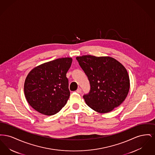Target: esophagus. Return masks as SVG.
<instances>
[{
  "mask_svg": "<svg viewBox=\"0 0 155 155\" xmlns=\"http://www.w3.org/2000/svg\"><path fill=\"white\" fill-rule=\"evenodd\" d=\"M76 92L77 93H78V94H80V93H81V92H82V89L81 88H78L77 90L76 91Z\"/></svg>",
  "mask_w": 155,
  "mask_h": 155,
  "instance_id": "obj_1",
  "label": "esophagus"
}]
</instances>
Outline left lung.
<instances>
[{
	"mask_svg": "<svg viewBox=\"0 0 155 155\" xmlns=\"http://www.w3.org/2000/svg\"><path fill=\"white\" fill-rule=\"evenodd\" d=\"M76 59L89 81L90 91L83 96L89 107L104 113L123 103L130 89V78L124 67L110 57L85 55Z\"/></svg>",
	"mask_w": 155,
	"mask_h": 155,
	"instance_id": "obj_1",
	"label": "left lung"
}]
</instances>
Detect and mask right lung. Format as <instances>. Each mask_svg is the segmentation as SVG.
Listing matches in <instances>:
<instances>
[{
  "label": "right lung",
  "mask_w": 155,
  "mask_h": 155,
  "mask_svg": "<svg viewBox=\"0 0 155 155\" xmlns=\"http://www.w3.org/2000/svg\"><path fill=\"white\" fill-rule=\"evenodd\" d=\"M72 63L70 58L56 59L32 69L24 83V94L30 106L47 116L56 114L70 95L67 72Z\"/></svg>",
  "instance_id": "obj_1"
}]
</instances>
